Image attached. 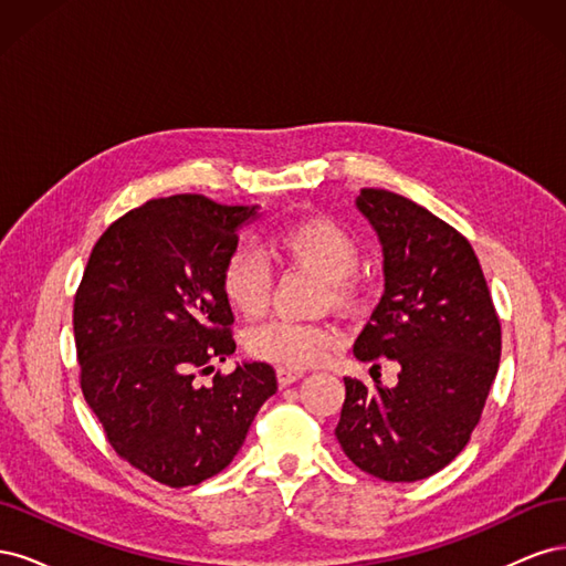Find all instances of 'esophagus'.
Returning a JSON list of instances; mask_svg holds the SVG:
<instances>
[{"mask_svg":"<svg viewBox=\"0 0 566 566\" xmlns=\"http://www.w3.org/2000/svg\"><path fill=\"white\" fill-rule=\"evenodd\" d=\"M276 375H279V382H281V387H287V385L297 382L300 378H304V370H300V368H285V366H281V368L276 370Z\"/></svg>","mask_w":566,"mask_h":566,"instance_id":"obj_1","label":"esophagus"}]
</instances>
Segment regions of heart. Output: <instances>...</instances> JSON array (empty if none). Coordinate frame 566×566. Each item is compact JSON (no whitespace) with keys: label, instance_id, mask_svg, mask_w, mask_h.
Masks as SVG:
<instances>
[{"label":"heart","instance_id":"heart-1","mask_svg":"<svg viewBox=\"0 0 566 566\" xmlns=\"http://www.w3.org/2000/svg\"><path fill=\"white\" fill-rule=\"evenodd\" d=\"M271 248L283 262L316 271L323 276V304L354 306L361 297L354 269L358 266L356 238L335 219L314 214L279 229ZM221 293L233 310L256 318L266 312L271 297V271L254 250L233 248L221 264ZM342 335L331 323H297L276 318L248 333V352L262 361L285 368H310L339 347Z\"/></svg>","mask_w":566,"mask_h":566}]
</instances>
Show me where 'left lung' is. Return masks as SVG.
<instances>
[{
	"mask_svg": "<svg viewBox=\"0 0 566 566\" xmlns=\"http://www.w3.org/2000/svg\"><path fill=\"white\" fill-rule=\"evenodd\" d=\"M356 208L380 238L385 295L354 356L401 373L375 389L345 378L335 437L364 472L418 482L468 447L499 373L501 323L465 235L385 188H361Z\"/></svg>",
	"mask_w": 566,
	"mask_h": 566,
	"instance_id": "left-lung-1",
	"label": "left lung"
}]
</instances>
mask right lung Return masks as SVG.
Here are the masks:
<instances>
[{"mask_svg": "<svg viewBox=\"0 0 566 566\" xmlns=\"http://www.w3.org/2000/svg\"><path fill=\"white\" fill-rule=\"evenodd\" d=\"M256 205L205 196L148 200L98 238L75 295L80 385L111 447L167 486H193L241 451L276 370L243 361L198 385L235 352L221 264Z\"/></svg>", "mask_w": 566, "mask_h": 566, "instance_id": "right-lung-1", "label": "right lung"}]
</instances>
